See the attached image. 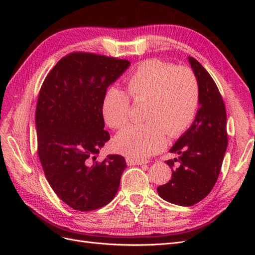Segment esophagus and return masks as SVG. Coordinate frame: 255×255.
<instances>
[{
    "mask_svg": "<svg viewBox=\"0 0 255 255\" xmlns=\"http://www.w3.org/2000/svg\"><path fill=\"white\" fill-rule=\"evenodd\" d=\"M127 164L128 165V166H139V165H144V164H146V161L145 160H139V159H134V158H129V157H128L127 158Z\"/></svg>",
    "mask_w": 255,
    "mask_h": 255,
    "instance_id": "34e87169",
    "label": "esophagus"
}]
</instances>
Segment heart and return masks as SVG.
<instances>
[{"label":"heart","instance_id":"heart-1","mask_svg":"<svg viewBox=\"0 0 255 255\" xmlns=\"http://www.w3.org/2000/svg\"><path fill=\"white\" fill-rule=\"evenodd\" d=\"M128 95L135 102L145 101L141 126H129L115 138L119 152L135 159H144L166 145L167 133L174 137L194 121L200 102L196 74L187 67H176L159 59L141 63L127 80ZM123 90H107L102 102L106 125L119 129L128 122L130 100Z\"/></svg>","mask_w":255,"mask_h":255}]
</instances>
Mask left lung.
<instances>
[{"instance_id":"8db88e82","label":"left lung","mask_w":255,"mask_h":255,"mask_svg":"<svg viewBox=\"0 0 255 255\" xmlns=\"http://www.w3.org/2000/svg\"><path fill=\"white\" fill-rule=\"evenodd\" d=\"M188 60L199 82L200 107L190 128L170 149L179 155L166 161L172 169L171 180L157 187L160 198L181 206L194 205L210 194L228 146L227 113L217 85L197 59Z\"/></svg>"}]
</instances>
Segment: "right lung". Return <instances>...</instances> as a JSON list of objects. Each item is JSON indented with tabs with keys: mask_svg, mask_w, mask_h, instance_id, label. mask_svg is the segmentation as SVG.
<instances>
[{
	"mask_svg": "<svg viewBox=\"0 0 255 255\" xmlns=\"http://www.w3.org/2000/svg\"><path fill=\"white\" fill-rule=\"evenodd\" d=\"M129 65L127 59L71 53L41 86L35 115L38 155L50 186L73 210H98L118 191L125 157L96 159L111 138L102 114L106 89Z\"/></svg>",
	"mask_w": 255,
	"mask_h": 255,
	"instance_id": "right-lung-1",
	"label": "right lung"
}]
</instances>
